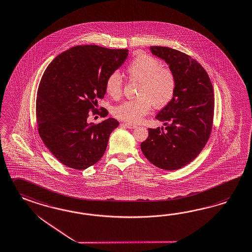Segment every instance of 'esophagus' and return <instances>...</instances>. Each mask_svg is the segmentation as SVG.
<instances>
[{
	"instance_id": "34e87169",
	"label": "esophagus",
	"mask_w": 252,
	"mask_h": 252,
	"mask_svg": "<svg viewBox=\"0 0 252 252\" xmlns=\"http://www.w3.org/2000/svg\"><path fill=\"white\" fill-rule=\"evenodd\" d=\"M121 125H122V126H124V127H126V128H128V129H135L136 128L135 125L129 124V123H122Z\"/></svg>"
}]
</instances>
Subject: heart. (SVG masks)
<instances>
[{"instance_id": "b5f03b06", "label": "heart", "mask_w": 252, "mask_h": 252, "mask_svg": "<svg viewBox=\"0 0 252 252\" xmlns=\"http://www.w3.org/2000/svg\"><path fill=\"white\" fill-rule=\"evenodd\" d=\"M127 74L130 80L140 83L138 99L120 104L113 110L117 119L128 123H138L147 115L151 107L162 109L174 99L177 79L174 72L148 55H139L129 63ZM123 83L119 73H111L106 79L105 91L113 98L123 94Z\"/></svg>"}]
</instances>
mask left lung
<instances>
[{"mask_svg":"<svg viewBox=\"0 0 252 252\" xmlns=\"http://www.w3.org/2000/svg\"><path fill=\"white\" fill-rule=\"evenodd\" d=\"M174 72L177 89L172 102L157 114L163 128H149L141 143L144 156L155 166L177 170L195 159L206 146L213 127V86L204 67L194 58L167 46H151Z\"/></svg>","mask_w":252,"mask_h":252,"instance_id":"obj_1","label":"left lung"}]
</instances>
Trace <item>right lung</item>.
I'll return each instance as SVG.
<instances>
[{"mask_svg":"<svg viewBox=\"0 0 252 252\" xmlns=\"http://www.w3.org/2000/svg\"><path fill=\"white\" fill-rule=\"evenodd\" d=\"M127 57V49L78 45L46 67L36 97L37 129L45 146L65 166L84 170L103 156L119 122L109 118L95 124L87 120L91 113L108 115L106 109H97V99L106 93L107 78Z\"/></svg>","mask_w":252,"mask_h":252,"instance_id":"right-lung-1","label":"right lung"}]
</instances>
